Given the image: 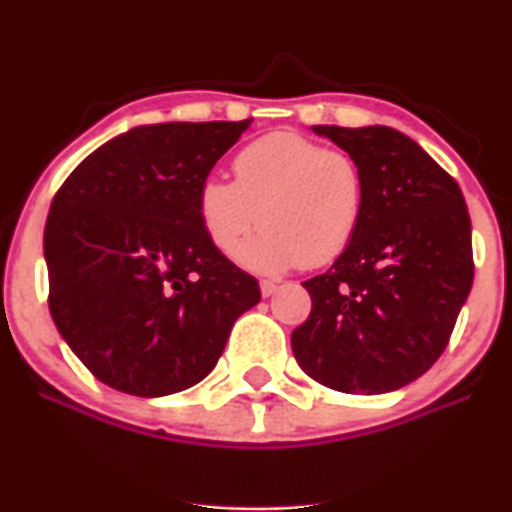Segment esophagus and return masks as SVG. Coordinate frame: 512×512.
I'll return each mask as SVG.
<instances>
[{
	"label": "esophagus",
	"mask_w": 512,
	"mask_h": 512,
	"mask_svg": "<svg viewBox=\"0 0 512 512\" xmlns=\"http://www.w3.org/2000/svg\"><path fill=\"white\" fill-rule=\"evenodd\" d=\"M276 289H279V286H276L274 281H267V279H262V281H260V291H262V296H264V298L274 296Z\"/></svg>",
	"instance_id": "obj_1"
}]
</instances>
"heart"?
I'll return each mask as SVG.
<instances>
[{
    "mask_svg": "<svg viewBox=\"0 0 512 512\" xmlns=\"http://www.w3.org/2000/svg\"><path fill=\"white\" fill-rule=\"evenodd\" d=\"M236 180L209 175L197 190V216L216 250H240L243 267L279 274L337 260L366 211V173L354 156L298 132H272L240 149Z\"/></svg>",
    "mask_w": 512,
    "mask_h": 512,
    "instance_id": "heart-1",
    "label": "heart"
}]
</instances>
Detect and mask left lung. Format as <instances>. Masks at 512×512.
<instances>
[{"label":"left lung","instance_id":"left-lung-1","mask_svg":"<svg viewBox=\"0 0 512 512\" xmlns=\"http://www.w3.org/2000/svg\"><path fill=\"white\" fill-rule=\"evenodd\" d=\"M361 163L366 211L325 274L303 281L313 310L291 334L310 378L346 395L414 383L443 354L474 279L462 190L392 127L315 125Z\"/></svg>","mask_w":512,"mask_h":512}]
</instances>
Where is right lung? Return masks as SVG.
Instances as JSON below:
<instances>
[{"label":"right lung","instance_id":"obj_1","mask_svg":"<svg viewBox=\"0 0 512 512\" xmlns=\"http://www.w3.org/2000/svg\"><path fill=\"white\" fill-rule=\"evenodd\" d=\"M248 127H134L86 156L52 199L50 315L113 390L163 397L197 385L260 303L255 276L211 245L197 216L199 185Z\"/></svg>","mask_w":512,"mask_h":512}]
</instances>
